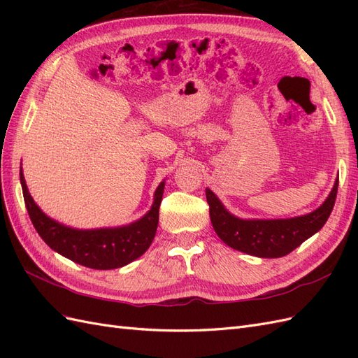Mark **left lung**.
<instances>
[{
  "instance_id": "obj_1",
  "label": "left lung",
  "mask_w": 358,
  "mask_h": 358,
  "mask_svg": "<svg viewBox=\"0 0 358 358\" xmlns=\"http://www.w3.org/2000/svg\"><path fill=\"white\" fill-rule=\"evenodd\" d=\"M339 179L327 200L312 213L289 220H239L227 212L222 203L210 189H206L210 221L220 239L237 251L262 258H279L294 251L312 234L322 229L333 210L338 196Z\"/></svg>"
}]
</instances>
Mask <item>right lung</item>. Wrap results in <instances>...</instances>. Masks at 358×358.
Masks as SVG:
<instances>
[{"instance_id":"add662e5","label":"right lung","mask_w":358,"mask_h":358,"mask_svg":"<svg viewBox=\"0 0 358 358\" xmlns=\"http://www.w3.org/2000/svg\"><path fill=\"white\" fill-rule=\"evenodd\" d=\"M20 183L31 222L41 239L74 263L96 270L117 268L143 255L154 241L164 182L155 191L152 209L142 220L119 229L101 230H74L48 218L29 196L22 170Z\"/></svg>"}]
</instances>
